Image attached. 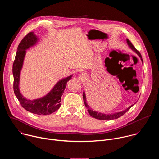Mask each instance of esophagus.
Returning <instances> with one entry per match:
<instances>
[{"label":"esophagus","instance_id":"1","mask_svg":"<svg viewBox=\"0 0 159 159\" xmlns=\"http://www.w3.org/2000/svg\"><path fill=\"white\" fill-rule=\"evenodd\" d=\"M80 76L82 78H85V73H81V74H80Z\"/></svg>","mask_w":159,"mask_h":159}]
</instances>
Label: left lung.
<instances>
[{
    "label": "left lung",
    "mask_w": 159,
    "mask_h": 159,
    "mask_svg": "<svg viewBox=\"0 0 159 159\" xmlns=\"http://www.w3.org/2000/svg\"><path fill=\"white\" fill-rule=\"evenodd\" d=\"M126 43L128 45L129 48L132 50V51H133L134 53H137L138 55V56L140 58L142 63H143V60L141 56V54L140 53V52L139 51H137V50L135 49V48L134 47L133 45L131 44V43L129 41L128 39H126ZM83 99H84V102L85 104V106L87 109V112H89V114L90 115V116H91L92 117L96 118V119H98L100 120H115V119H117L118 118H120V116H121L122 115H123L125 112H126L133 105H131L130 106H129L128 108H126V109L120 111V112H115V113H111V114H106V113H103V112H98L96 111H94L91 107H90L87 102V98H86V96H85V91L83 92Z\"/></svg>",
    "instance_id": "1"
}]
</instances>
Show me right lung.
Here are the masks:
<instances>
[{"label":"right lung","mask_w":159,"mask_h":159,"mask_svg":"<svg viewBox=\"0 0 159 159\" xmlns=\"http://www.w3.org/2000/svg\"><path fill=\"white\" fill-rule=\"evenodd\" d=\"M39 41L38 36L31 32L28 33L19 43L17 49L15 60L12 66L14 76V92L21 106L28 111L38 115H48L55 112L61 106V96L63 94L66 83L70 80L73 75L58 80L50 91L44 96L35 99H28L22 96L19 89L20 72L23 66V63L26 51L34 47Z\"/></svg>","instance_id":"add662e5"}]
</instances>
